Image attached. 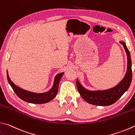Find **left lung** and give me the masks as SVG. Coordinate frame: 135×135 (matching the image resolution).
<instances>
[{
    "label": "left lung",
    "instance_id": "8db88e82",
    "mask_svg": "<svg viewBox=\"0 0 135 135\" xmlns=\"http://www.w3.org/2000/svg\"><path fill=\"white\" fill-rule=\"evenodd\" d=\"M123 46L128 56V68L125 76L118 85L105 90L90 91L86 90L76 80V86L80 96L86 102L97 106H109L113 104L128 89L131 85L132 77V62L130 52L123 42H120Z\"/></svg>",
    "mask_w": 135,
    "mask_h": 135
}]
</instances>
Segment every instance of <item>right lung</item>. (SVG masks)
<instances>
[{"mask_svg": "<svg viewBox=\"0 0 135 135\" xmlns=\"http://www.w3.org/2000/svg\"><path fill=\"white\" fill-rule=\"evenodd\" d=\"M63 73H60L59 74L57 75L55 77L54 84H53L52 88L49 91L43 93H36L33 92H30V91L23 90L22 89L19 88L18 86L15 85L12 82L11 80L10 79L7 72V80H8L10 85L11 86V87L15 91V93L22 100L31 103L41 104L47 103L48 102L52 100L55 97L58 91V88H59V83L60 80L62 78Z\"/></svg>", "mask_w": 135, "mask_h": 135, "instance_id": "right-lung-1", "label": "right lung"}]
</instances>
